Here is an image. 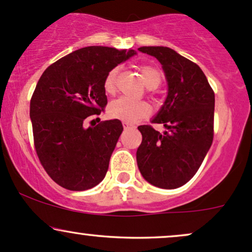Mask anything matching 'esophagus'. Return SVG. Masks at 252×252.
Here are the masks:
<instances>
[{"instance_id":"obj_1","label":"esophagus","mask_w":252,"mask_h":252,"mask_svg":"<svg viewBox=\"0 0 252 252\" xmlns=\"http://www.w3.org/2000/svg\"><path fill=\"white\" fill-rule=\"evenodd\" d=\"M123 128H124V129L134 128V126H132V124H131V123H128V122H123Z\"/></svg>"}]
</instances>
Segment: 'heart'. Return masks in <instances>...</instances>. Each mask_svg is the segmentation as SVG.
<instances>
[{
  "label": "heart",
  "mask_w": 252,
  "mask_h": 252,
  "mask_svg": "<svg viewBox=\"0 0 252 252\" xmlns=\"http://www.w3.org/2000/svg\"><path fill=\"white\" fill-rule=\"evenodd\" d=\"M141 74L144 83L150 89H155L161 83V73L158 68L149 65H143L140 67ZM118 73V67L110 70L104 79L103 88L106 94H114L116 90V77ZM108 114L112 118H118L124 122L132 123L141 118L147 117L150 114V105L144 100H134L126 97H120L112 100L108 106Z\"/></svg>",
  "instance_id": "1"
}]
</instances>
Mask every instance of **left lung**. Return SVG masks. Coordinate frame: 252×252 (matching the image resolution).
<instances>
[{
	"instance_id": "8db88e82",
	"label": "left lung",
	"mask_w": 252,
	"mask_h": 252,
	"mask_svg": "<svg viewBox=\"0 0 252 252\" xmlns=\"http://www.w3.org/2000/svg\"><path fill=\"white\" fill-rule=\"evenodd\" d=\"M162 65L168 94L153 123L167 131L140 126L142 142L136 153L141 174L164 189L184 186L201 166L213 141L215 92L195 63L162 46L140 47Z\"/></svg>"
}]
</instances>
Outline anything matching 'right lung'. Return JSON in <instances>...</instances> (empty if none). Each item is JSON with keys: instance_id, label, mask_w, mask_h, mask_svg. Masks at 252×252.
<instances>
[{"instance_id": "obj_1", "label": "right lung", "mask_w": 252, "mask_h": 252, "mask_svg": "<svg viewBox=\"0 0 252 252\" xmlns=\"http://www.w3.org/2000/svg\"><path fill=\"white\" fill-rule=\"evenodd\" d=\"M135 54L89 46L53 63L40 77L31 99L34 147L47 174L63 189H90L105 178L123 126L120 120L86 123L108 104L103 88L108 72Z\"/></svg>"}]
</instances>
